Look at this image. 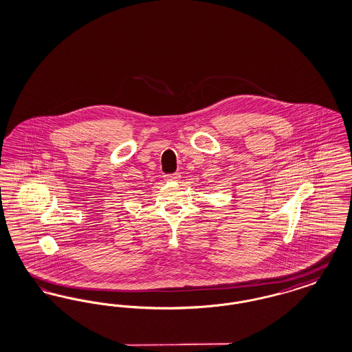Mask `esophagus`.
I'll return each instance as SVG.
<instances>
[{
	"label": "esophagus",
	"instance_id": "34e87169",
	"mask_svg": "<svg viewBox=\"0 0 352 352\" xmlns=\"http://www.w3.org/2000/svg\"><path fill=\"white\" fill-rule=\"evenodd\" d=\"M164 178H165V181H179V178H181V174H179V173H174V174H166V175H164Z\"/></svg>",
	"mask_w": 352,
	"mask_h": 352
}]
</instances>
